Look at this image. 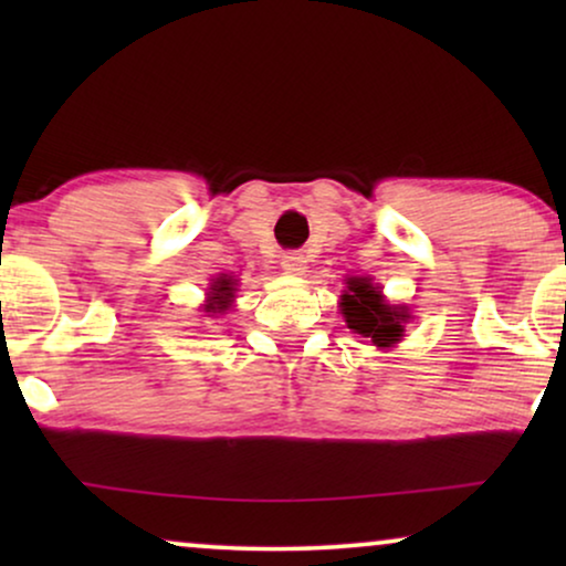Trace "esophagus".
<instances>
[{
	"instance_id": "34e87169",
	"label": "esophagus",
	"mask_w": 566,
	"mask_h": 566,
	"mask_svg": "<svg viewBox=\"0 0 566 566\" xmlns=\"http://www.w3.org/2000/svg\"><path fill=\"white\" fill-rule=\"evenodd\" d=\"M281 268L289 275H304L306 270V258L301 252H283L281 254Z\"/></svg>"
}]
</instances>
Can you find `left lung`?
I'll return each instance as SVG.
<instances>
[{
    "label": "left lung",
    "mask_w": 566,
    "mask_h": 566,
    "mask_svg": "<svg viewBox=\"0 0 566 566\" xmlns=\"http://www.w3.org/2000/svg\"><path fill=\"white\" fill-rule=\"evenodd\" d=\"M339 308H343L347 329L368 337L381 350L394 347L405 337V324L409 319L407 308L386 304L370 277H350L347 291L339 298Z\"/></svg>",
    "instance_id": "left-lung-1"
}]
</instances>
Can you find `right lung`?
Returning <instances> with one entry per match:
<instances>
[{"label": "right lung", "instance_id": "add662e5", "mask_svg": "<svg viewBox=\"0 0 566 566\" xmlns=\"http://www.w3.org/2000/svg\"><path fill=\"white\" fill-rule=\"evenodd\" d=\"M231 298H234V289H231V281H229V277H219V281L211 285V293H208L206 312H211V314L227 312Z\"/></svg>", "mask_w": 566, "mask_h": 566}]
</instances>
